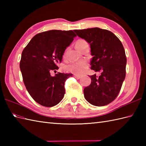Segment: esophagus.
I'll list each match as a JSON object with an SVG mask.
<instances>
[{
	"label": "esophagus",
	"mask_w": 146,
	"mask_h": 146,
	"mask_svg": "<svg viewBox=\"0 0 146 146\" xmlns=\"http://www.w3.org/2000/svg\"><path fill=\"white\" fill-rule=\"evenodd\" d=\"M73 76L75 77V78H76L77 80H78V79H80V78H81V76L78 75H74Z\"/></svg>",
	"instance_id": "obj_1"
}]
</instances>
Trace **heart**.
Masks as SVG:
<instances>
[{
	"label": "heart",
	"instance_id": "obj_1",
	"mask_svg": "<svg viewBox=\"0 0 146 146\" xmlns=\"http://www.w3.org/2000/svg\"><path fill=\"white\" fill-rule=\"evenodd\" d=\"M86 44H88V42L84 39H79L76 42V47L78 48L80 51L82 50L83 47ZM65 55H64V56ZM88 64L87 61H80L78 62H70L63 66V70L66 72L72 73L73 74H79L82 73L85 69L87 68Z\"/></svg>",
	"mask_w": 146,
	"mask_h": 146
}]
</instances>
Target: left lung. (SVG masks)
Here are the masks:
<instances>
[{
	"instance_id": "obj_1",
	"label": "left lung",
	"mask_w": 146,
	"mask_h": 146,
	"mask_svg": "<svg viewBox=\"0 0 146 146\" xmlns=\"http://www.w3.org/2000/svg\"><path fill=\"white\" fill-rule=\"evenodd\" d=\"M78 36L85 39L94 56L91 69L101 71L98 77L91 75L90 85L84 88V97L95 106H105L119 95L126 73L127 58L120 39L110 31L98 27L75 30Z\"/></svg>"
}]
</instances>
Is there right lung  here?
I'll return each instance as SVG.
<instances>
[{
  "label": "right lung",
  "instance_id": "right-lung-1",
  "mask_svg": "<svg viewBox=\"0 0 146 146\" xmlns=\"http://www.w3.org/2000/svg\"><path fill=\"white\" fill-rule=\"evenodd\" d=\"M73 31L50 30L37 34L22 52L20 69L23 82L37 103L51 107L63 98L64 83L72 74L51 71L59 69L65 49L73 41Z\"/></svg>",
  "mask_w": 146,
  "mask_h": 146
}]
</instances>
